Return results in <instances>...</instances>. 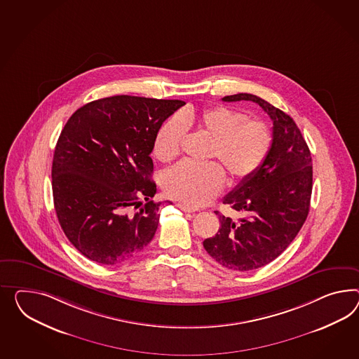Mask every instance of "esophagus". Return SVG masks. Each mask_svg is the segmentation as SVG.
<instances>
[{"mask_svg":"<svg viewBox=\"0 0 359 359\" xmlns=\"http://www.w3.org/2000/svg\"><path fill=\"white\" fill-rule=\"evenodd\" d=\"M177 207H178L180 210H182V211L184 212L198 211V208H194V207H190V205H187V204H184V203H178V204H177Z\"/></svg>","mask_w":359,"mask_h":359,"instance_id":"1","label":"esophagus"}]
</instances>
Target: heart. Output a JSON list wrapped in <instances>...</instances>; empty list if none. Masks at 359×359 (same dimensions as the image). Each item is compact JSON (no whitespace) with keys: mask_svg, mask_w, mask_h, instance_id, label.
<instances>
[{"mask_svg":"<svg viewBox=\"0 0 359 359\" xmlns=\"http://www.w3.org/2000/svg\"><path fill=\"white\" fill-rule=\"evenodd\" d=\"M246 118L245 113L224 105L201 111H182L157 131L154 155L161 163L175 160L181 152L186 130H198L212 139L210 157L220 160L233 181H245L264 164L273 143L266 123ZM224 184V169L215 161L204 164L184 161L172 168L163 181L168 196L191 207L210 202L221 193Z\"/></svg>","mask_w":359,"mask_h":359,"instance_id":"1","label":"heart"}]
</instances>
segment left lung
I'll list each match as a JSON object with an SVG mask.
<instances>
[{"instance_id":"1","label":"left lung","mask_w":359,"mask_h":359,"mask_svg":"<svg viewBox=\"0 0 359 359\" xmlns=\"http://www.w3.org/2000/svg\"><path fill=\"white\" fill-rule=\"evenodd\" d=\"M257 102L273 122V143L264 164L224 198V204L243 215L237 221L216 211L221 226L203 246L221 266L252 271L275 260L302 228L313 191V160L294 121L251 93L222 102Z\"/></svg>"}]
</instances>
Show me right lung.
<instances>
[{"instance_id": "1", "label": "right lung", "mask_w": 359, "mask_h": 359, "mask_svg": "<svg viewBox=\"0 0 359 359\" xmlns=\"http://www.w3.org/2000/svg\"><path fill=\"white\" fill-rule=\"evenodd\" d=\"M184 104L118 95L83 105L66 122L53 155V201L65 236L84 257L113 266L154 238L164 202L152 201L149 155L163 122Z\"/></svg>"}]
</instances>
